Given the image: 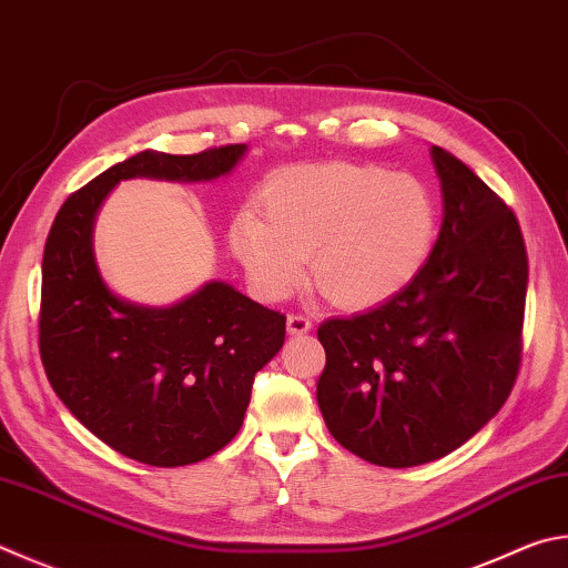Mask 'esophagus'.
<instances>
[{"label":"esophagus","instance_id":"esophagus-1","mask_svg":"<svg viewBox=\"0 0 568 568\" xmlns=\"http://www.w3.org/2000/svg\"><path fill=\"white\" fill-rule=\"evenodd\" d=\"M311 327H313V323L307 315H303V313L287 315V333L291 335H305V333H311Z\"/></svg>","mask_w":568,"mask_h":568}]
</instances>
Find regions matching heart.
Instances as JSON below:
<instances>
[{"label":"heart","mask_w":568,"mask_h":568,"mask_svg":"<svg viewBox=\"0 0 568 568\" xmlns=\"http://www.w3.org/2000/svg\"><path fill=\"white\" fill-rule=\"evenodd\" d=\"M265 215H235L231 243L257 291L281 301L313 277L327 301L365 311L412 283L432 253L439 211L412 173L377 163H303L273 173L263 189Z\"/></svg>","instance_id":"obj_1"}]
</instances>
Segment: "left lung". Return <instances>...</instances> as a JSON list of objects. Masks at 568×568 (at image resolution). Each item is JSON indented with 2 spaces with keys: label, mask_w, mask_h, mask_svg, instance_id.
Wrapping results in <instances>:
<instances>
[{
  "label": "left lung",
  "mask_w": 568,
  "mask_h": 568,
  "mask_svg": "<svg viewBox=\"0 0 568 568\" xmlns=\"http://www.w3.org/2000/svg\"><path fill=\"white\" fill-rule=\"evenodd\" d=\"M445 201L422 271L375 311L317 327V405L339 445L379 467H417L497 415L521 365L527 245L514 211L432 146Z\"/></svg>",
  "instance_id": "obj_1"
}]
</instances>
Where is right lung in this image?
Here are the masks:
<instances>
[{"mask_svg":"<svg viewBox=\"0 0 568 568\" xmlns=\"http://www.w3.org/2000/svg\"><path fill=\"white\" fill-rule=\"evenodd\" d=\"M245 143L189 156L141 151L69 195L41 261L39 355L59 399L81 425L129 459L183 467L239 435L257 369L281 353L285 315L225 283L173 307L121 301L91 248L99 205L123 179L211 181Z\"/></svg>","mask_w":568,"mask_h":568,"instance_id":"1","label":"right lung"}]
</instances>
